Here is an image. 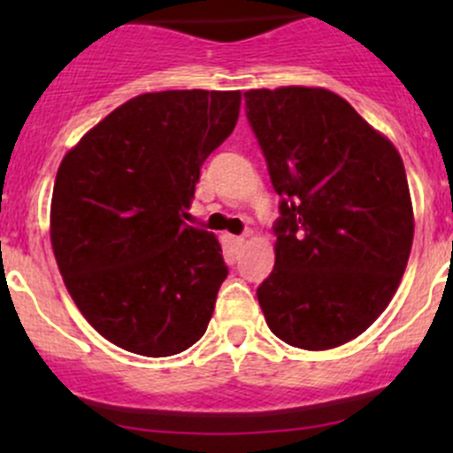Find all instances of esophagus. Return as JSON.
<instances>
[{
    "mask_svg": "<svg viewBox=\"0 0 453 453\" xmlns=\"http://www.w3.org/2000/svg\"><path fill=\"white\" fill-rule=\"evenodd\" d=\"M232 243H234L236 248H241V245L245 243V236H232Z\"/></svg>",
    "mask_w": 453,
    "mask_h": 453,
    "instance_id": "esophagus-1",
    "label": "esophagus"
}]
</instances>
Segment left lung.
<instances>
[{
	"label": "left lung",
	"mask_w": 453,
	"mask_h": 453,
	"mask_svg": "<svg viewBox=\"0 0 453 453\" xmlns=\"http://www.w3.org/2000/svg\"><path fill=\"white\" fill-rule=\"evenodd\" d=\"M245 109L280 195L260 309L287 344L335 349L383 313L408 265L414 214L403 159L322 87L250 89Z\"/></svg>",
	"instance_id": "left-lung-1"
}]
</instances>
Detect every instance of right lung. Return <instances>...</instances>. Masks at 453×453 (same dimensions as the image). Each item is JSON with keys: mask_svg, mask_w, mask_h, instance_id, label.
I'll list each match as a JSON object with an SVG mask.
<instances>
[{"mask_svg": "<svg viewBox=\"0 0 453 453\" xmlns=\"http://www.w3.org/2000/svg\"><path fill=\"white\" fill-rule=\"evenodd\" d=\"M241 91L142 94L63 157L50 239L67 291L111 344L168 357L208 328L227 267L184 221L201 164L234 131Z\"/></svg>", "mask_w": 453, "mask_h": 453, "instance_id": "obj_1", "label": "right lung"}]
</instances>
